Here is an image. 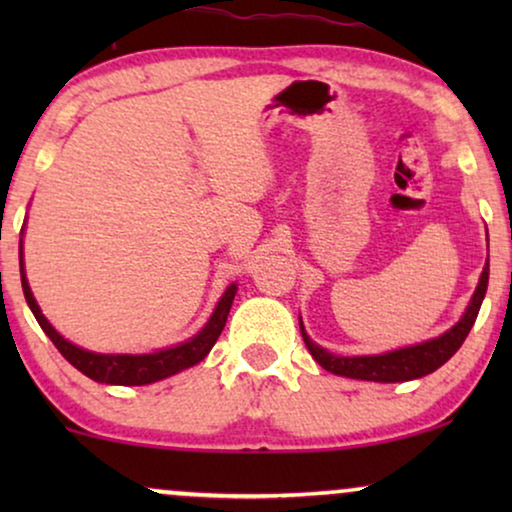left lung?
Instances as JSON below:
<instances>
[{
  "mask_svg": "<svg viewBox=\"0 0 512 512\" xmlns=\"http://www.w3.org/2000/svg\"><path fill=\"white\" fill-rule=\"evenodd\" d=\"M487 282H489V261L485 263V270H482L478 289H475L471 303H468V310L464 317L459 319V324H454L450 331L440 335L436 340L422 342V345H412L396 349V352H387L380 356H335L326 349L307 338L303 324H300V333H303V340L314 361L319 363L321 368L328 370L333 375L352 377V380H368V382H408L417 380V377H424L433 373L443 366L445 361H450L454 352L464 345L468 331H471L475 319H478L482 298L487 293Z\"/></svg>",
  "mask_w": 512,
  "mask_h": 512,
  "instance_id": "8db88e82",
  "label": "left lung"
}]
</instances>
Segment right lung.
Returning <instances> with one entry per match:
<instances>
[{
  "label": "right lung",
  "instance_id": "obj_1",
  "mask_svg": "<svg viewBox=\"0 0 512 512\" xmlns=\"http://www.w3.org/2000/svg\"><path fill=\"white\" fill-rule=\"evenodd\" d=\"M20 282H23V293L27 305L34 314V319L39 321V326L44 328V333L51 338V342L58 347V352L65 356V359L72 363L76 370H81L83 375L90 377V380L102 382V384H123V387H139V384H151L158 380H165L174 373H181V370L195 366L209 354V349L214 347V342L219 340V335L226 326L230 305H233V298L237 293V286L230 284L226 293H223L219 305L212 314V319L207 321V326L191 338L188 342H181L177 347L163 349V352L156 354H95L86 352V349L72 345L62 335L55 331V328L48 324V319L41 314L37 300H34L30 284H27L25 277V265H23V240H20Z\"/></svg>",
  "mask_w": 512,
  "mask_h": 512
}]
</instances>
